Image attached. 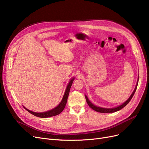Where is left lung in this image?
<instances>
[{"instance_id": "1", "label": "left lung", "mask_w": 149, "mask_h": 149, "mask_svg": "<svg viewBox=\"0 0 149 149\" xmlns=\"http://www.w3.org/2000/svg\"><path fill=\"white\" fill-rule=\"evenodd\" d=\"M138 81H139V80H137V85L136 86V88L135 89H134V92H132V95L130 96V97H129L128 98L127 100H126V102H124V103H123L121 105H120V106L118 107H116V108H100V107H98L97 106H95V105H94L93 104H92V103H91L90 102V100H88V98H87V96L85 95V98H86V101H87V103H88V106L93 109V110H95V111H97V112H99V113H114V112H116V111H119V110L121 109L122 108H123L124 107H126V105L129 103V102H130L131 100L132 99V97L134 96V93H135L136 92V90L137 89V84H138Z\"/></svg>"}]
</instances>
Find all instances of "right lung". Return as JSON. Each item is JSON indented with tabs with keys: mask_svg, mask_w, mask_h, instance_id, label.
Segmentation results:
<instances>
[{
	"mask_svg": "<svg viewBox=\"0 0 149 149\" xmlns=\"http://www.w3.org/2000/svg\"><path fill=\"white\" fill-rule=\"evenodd\" d=\"M74 80V78H72L70 80L69 84L68 85V87H67V88H66L65 93L64 95L63 98H62V100L61 101V102L59 103V104L58 105V106L56 107L55 108L52 109L51 110H49V111H46V112L36 113V112H33V111H30V110L26 109V108H25L24 107H23L26 109V111H28V112L30 113L31 114H33V115H34V116H36L39 117V118H49V117L54 116H56V115H58L62 111H63L65 107V104L67 103V101H68V97H69L70 89L71 88L72 84V83H73Z\"/></svg>",
	"mask_w": 149,
	"mask_h": 149,
	"instance_id": "obj_1",
	"label": "right lung"
}]
</instances>
